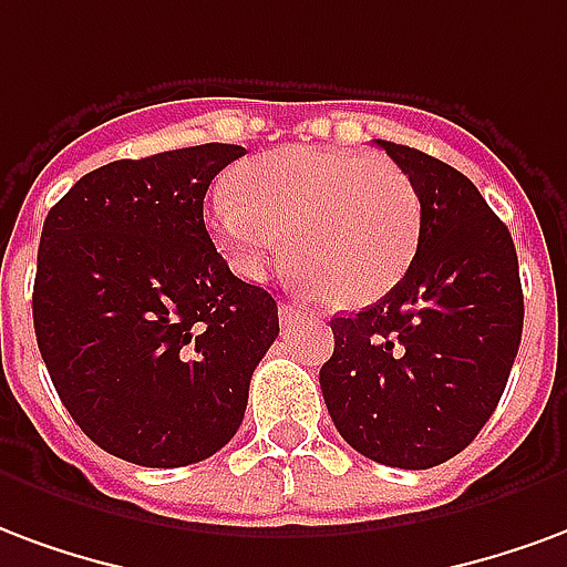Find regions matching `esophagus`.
Returning a JSON list of instances; mask_svg holds the SVG:
<instances>
[{
	"mask_svg": "<svg viewBox=\"0 0 567 567\" xmlns=\"http://www.w3.org/2000/svg\"><path fill=\"white\" fill-rule=\"evenodd\" d=\"M278 313H280V323L287 326V323H292V320H301V317H305V308H299V305H292V301H280L278 305Z\"/></svg>",
	"mask_w": 567,
	"mask_h": 567,
	"instance_id": "esophagus-1",
	"label": "esophagus"
}]
</instances>
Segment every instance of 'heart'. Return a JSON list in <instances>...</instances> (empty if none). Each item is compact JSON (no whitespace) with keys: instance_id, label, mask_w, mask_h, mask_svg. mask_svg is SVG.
<instances>
[{"instance_id":"1","label":"heart","mask_w":567,"mask_h":567,"mask_svg":"<svg viewBox=\"0 0 567 567\" xmlns=\"http://www.w3.org/2000/svg\"><path fill=\"white\" fill-rule=\"evenodd\" d=\"M208 229L247 280L287 250L289 278L341 308L383 299L414 262L420 198L399 165L341 147H284L208 198Z\"/></svg>"}]
</instances>
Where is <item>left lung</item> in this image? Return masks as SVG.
Masks as SVG:
<instances>
[{
    "mask_svg": "<svg viewBox=\"0 0 567 567\" xmlns=\"http://www.w3.org/2000/svg\"><path fill=\"white\" fill-rule=\"evenodd\" d=\"M420 198L408 275L334 317L320 390L350 447L392 468H435L468 447L502 399L523 338L514 238L453 165L378 142Z\"/></svg>",
    "mask_w": 567,
    "mask_h": 567,
    "instance_id": "left-lung-1",
    "label": "left lung"
}]
</instances>
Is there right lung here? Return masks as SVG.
<instances>
[{
  "instance_id": "obj_1",
  "label": "right lung",
  "mask_w": 567,
  "mask_h": 567,
  "mask_svg": "<svg viewBox=\"0 0 567 567\" xmlns=\"http://www.w3.org/2000/svg\"><path fill=\"white\" fill-rule=\"evenodd\" d=\"M238 156L198 144L102 165L41 229L32 323L48 374L93 444L144 468L226 447L280 332L271 292L235 278L205 229V193Z\"/></svg>"
}]
</instances>
